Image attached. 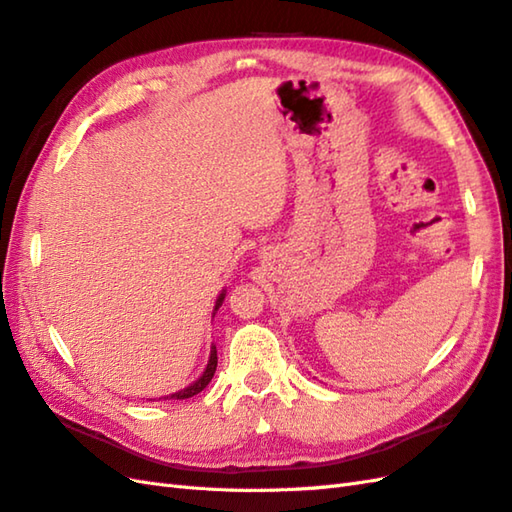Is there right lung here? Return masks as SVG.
<instances>
[{
	"mask_svg": "<svg viewBox=\"0 0 512 512\" xmlns=\"http://www.w3.org/2000/svg\"><path fill=\"white\" fill-rule=\"evenodd\" d=\"M222 301H224V292L218 296L216 307H213V314L218 312V307L222 305ZM216 366H218V351H216V347H211L209 364H207V368H205V373H202L192 386H187V388H183V390H178V392H174V395H170V397H163V399H176V401H181V399H189V397L198 395V392H200V390H205V388H207V384L211 382L213 373H216Z\"/></svg>",
	"mask_w": 512,
	"mask_h": 512,
	"instance_id": "add662e5",
	"label": "right lung"
}]
</instances>
